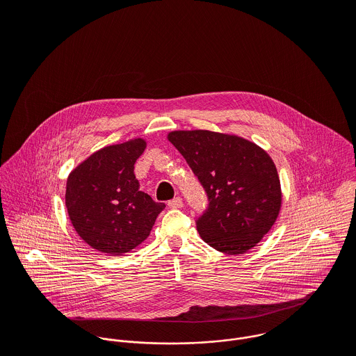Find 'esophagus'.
Instances as JSON below:
<instances>
[{
	"mask_svg": "<svg viewBox=\"0 0 356 356\" xmlns=\"http://www.w3.org/2000/svg\"><path fill=\"white\" fill-rule=\"evenodd\" d=\"M182 205H184V202H182L181 197H175V199H172V200L168 202V207H170V208H174V209L182 208Z\"/></svg>",
	"mask_w": 356,
	"mask_h": 356,
	"instance_id": "1",
	"label": "esophagus"
}]
</instances>
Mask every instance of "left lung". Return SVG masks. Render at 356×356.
Returning a JSON list of instances; mask_svg holds the SVG:
<instances>
[{
    "instance_id": "left-lung-1",
    "label": "left lung",
    "mask_w": 356,
    "mask_h": 356,
    "mask_svg": "<svg viewBox=\"0 0 356 356\" xmlns=\"http://www.w3.org/2000/svg\"><path fill=\"white\" fill-rule=\"evenodd\" d=\"M167 138L207 192L208 209L196 222L200 237L223 254H245L256 247L275 223L282 204L270 154L227 133L175 130Z\"/></svg>"
}]
</instances>
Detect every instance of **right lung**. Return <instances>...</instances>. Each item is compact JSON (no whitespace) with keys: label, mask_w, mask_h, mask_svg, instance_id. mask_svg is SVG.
I'll list each match as a JSON object with an SVG mask.
<instances>
[{"label":"right lung","mask_w":356,"mask_h":356,"mask_svg":"<svg viewBox=\"0 0 356 356\" xmlns=\"http://www.w3.org/2000/svg\"><path fill=\"white\" fill-rule=\"evenodd\" d=\"M144 138L90 154L67 178L65 207L78 236L102 254H123L145 241L164 204L140 191L136 160Z\"/></svg>","instance_id":"right-lung-1"}]
</instances>
